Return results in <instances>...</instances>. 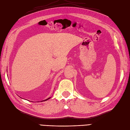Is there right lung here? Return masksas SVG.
Here are the masks:
<instances>
[{"label": "right lung", "instance_id": "1", "mask_svg": "<svg viewBox=\"0 0 130 130\" xmlns=\"http://www.w3.org/2000/svg\"><path fill=\"white\" fill-rule=\"evenodd\" d=\"M50 98H51V97H50ZM50 98H47V99H46V100H44V101H47V100H48V99H50ZM42 101H41V102H42Z\"/></svg>", "mask_w": 130, "mask_h": 130}]
</instances>
